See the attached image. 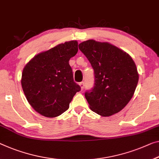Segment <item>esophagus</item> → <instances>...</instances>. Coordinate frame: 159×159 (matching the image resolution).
<instances>
[{
	"label": "esophagus",
	"instance_id": "34e87169",
	"mask_svg": "<svg viewBox=\"0 0 159 159\" xmlns=\"http://www.w3.org/2000/svg\"><path fill=\"white\" fill-rule=\"evenodd\" d=\"M80 87H81V89L83 90V89H84V82H80Z\"/></svg>",
	"mask_w": 159,
	"mask_h": 159
}]
</instances>
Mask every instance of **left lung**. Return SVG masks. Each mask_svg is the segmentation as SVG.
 Segmentation results:
<instances>
[{"label": "left lung", "mask_w": 159, "mask_h": 159, "mask_svg": "<svg viewBox=\"0 0 159 159\" xmlns=\"http://www.w3.org/2000/svg\"><path fill=\"white\" fill-rule=\"evenodd\" d=\"M94 74V86L85 92L91 110L102 116L118 113L127 104L139 81L137 68L128 53L112 44L88 40L79 45Z\"/></svg>", "instance_id": "obj_1"}]
</instances>
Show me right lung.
<instances>
[{"label":"right lung","mask_w":159,"mask_h":159,"mask_svg":"<svg viewBox=\"0 0 159 159\" xmlns=\"http://www.w3.org/2000/svg\"><path fill=\"white\" fill-rule=\"evenodd\" d=\"M78 43L71 40L39 53L27 63L21 85L29 104L41 115L56 117L69 109L81 88L73 80L70 59L77 54Z\"/></svg>","instance_id":"obj_1"}]
</instances>
